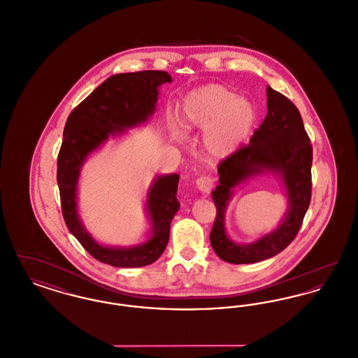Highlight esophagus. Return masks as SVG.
Here are the masks:
<instances>
[{"label": "esophagus", "instance_id": "obj_1", "mask_svg": "<svg viewBox=\"0 0 358 358\" xmlns=\"http://www.w3.org/2000/svg\"><path fill=\"white\" fill-rule=\"evenodd\" d=\"M215 177L212 176H201L197 178L196 181V185L199 187V190H201L203 193H209L213 187H215Z\"/></svg>", "mask_w": 358, "mask_h": 358}]
</instances>
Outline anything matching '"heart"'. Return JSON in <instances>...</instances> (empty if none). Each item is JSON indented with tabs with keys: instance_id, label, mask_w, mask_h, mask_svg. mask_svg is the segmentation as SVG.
<instances>
[{
	"instance_id": "obj_1",
	"label": "heart",
	"mask_w": 358,
	"mask_h": 358,
	"mask_svg": "<svg viewBox=\"0 0 358 358\" xmlns=\"http://www.w3.org/2000/svg\"><path fill=\"white\" fill-rule=\"evenodd\" d=\"M254 106L222 85H208L187 94L182 123L189 130H204V149L216 158L235 153L255 124Z\"/></svg>"
}]
</instances>
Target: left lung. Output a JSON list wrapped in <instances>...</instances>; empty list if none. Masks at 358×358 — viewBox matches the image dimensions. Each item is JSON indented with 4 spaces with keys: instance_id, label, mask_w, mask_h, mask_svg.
Here are the masks:
<instances>
[{
    "instance_id": "obj_1",
    "label": "left lung",
    "mask_w": 358,
    "mask_h": 358,
    "mask_svg": "<svg viewBox=\"0 0 358 358\" xmlns=\"http://www.w3.org/2000/svg\"><path fill=\"white\" fill-rule=\"evenodd\" d=\"M267 115L248 145L222 158L217 166L219 185L212 192L216 219L210 231L213 251L224 262L250 264L282 252L298 235L311 200L313 146L296 106L267 85ZM263 170L276 171L284 178L290 209L276 231L252 245L238 246L224 235L223 210L230 190Z\"/></svg>"
}]
</instances>
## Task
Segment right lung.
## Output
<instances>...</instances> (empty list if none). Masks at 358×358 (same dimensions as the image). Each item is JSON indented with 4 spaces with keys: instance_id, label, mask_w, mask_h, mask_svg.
I'll return each mask as SVG.
<instances>
[{
    "instance_id": "right-lung-1",
    "label": "right lung",
    "mask_w": 358,
    "mask_h": 358,
    "mask_svg": "<svg viewBox=\"0 0 358 358\" xmlns=\"http://www.w3.org/2000/svg\"><path fill=\"white\" fill-rule=\"evenodd\" d=\"M171 82L165 71L118 73L95 88L69 114L57 155V185L64 222L85 251L114 267H143L154 263L166 248L171 219L180 208L176 197L180 176L158 177L148 197L153 236L133 248H107L87 234L76 213V182L85 157L110 134L136 126L153 114L158 87Z\"/></svg>"
}]
</instances>
